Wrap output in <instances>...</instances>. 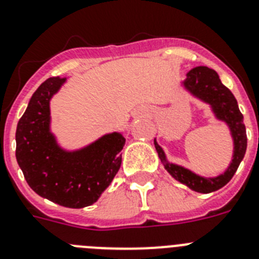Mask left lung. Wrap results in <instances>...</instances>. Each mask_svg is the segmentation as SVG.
<instances>
[{
  "instance_id": "1",
  "label": "left lung",
  "mask_w": 259,
  "mask_h": 259,
  "mask_svg": "<svg viewBox=\"0 0 259 259\" xmlns=\"http://www.w3.org/2000/svg\"><path fill=\"white\" fill-rule=\"evenodd\" d=\"M184 87L192 95H195L205 103L210 104L213 112L216 113L217 118L223 119L229 125L234 141L233 160L223 175L207 179V178H201L196 174L191 172L190 170L183 168V167L172 164V163H167L162 147L156 143V141H154V145H155L160 160L164 163L166 170L170 172L174 179L186 184L187 187H190L191 190L196 191V192H213V191L220 190L221 187L225 186L233 178L237 168L240 166L241 160L244 159L247 146L246 129H245V125L242 122L244 116L238 109L237 100L234 99L233 93L221 82V80L219 79V75L213 69L208 68V67H196V68L191 69L190 72L187 73Z\"/></svg>"
}]
</instances>
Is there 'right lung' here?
I'll return each instance as SVG.
<instances>
[{"mask_svg": "<svg viewBox=\"0 0 259 259\" xmlns=\"http://www.w3.org/2000/svg\"><path fill=\"white\" fill-rule=\"evenodd\" d=\"M64 77H50L30 99L15 132V156L26 182L39 196L67 208L96 203L121 167L122 134L104 136L85 149L68 153L50 132V100Z\"/></svg>", "mask_w": 259, "mask_h": 259, "instance_id": "add662e5", "label": "right lung"}]
</instances>
